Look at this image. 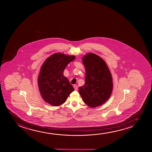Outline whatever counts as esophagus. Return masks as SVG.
Wrapping results in <instances>:
<instances>
[{
	"label": "esophagus",
	"mask_w": 152,
	"mask_h": 152,
	"mask_svg": "<svg viewBox=\"0 0 152 152\" xmlns=\"http://www.w3.org/2000/svg\"><path fill=\"white\" fill-rule=\"evenodd\" d=\"M74 89H75L76 90H78V86H77V85H74Z\"/></svg>",
	"instance_id": "1"
}]
</instances>
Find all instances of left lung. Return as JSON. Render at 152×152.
Returning a JSON list of instances; mask_svg holds the SVG:
<instances>
[{"mask_svg": "<svg viewBox=\"0 0 152 152\" xmlns=\"http://www.w3.org/2000/svg\"><path fill=\"white\" fill-rule=\"evenodd\" d=\"M86 69L85 83L79 93L83 102L92 108L100 106L110 98L113 88V78L105 61L93 53L82 58Z\"/></svg>", "mask_w": 152, "mask_h": 152, "instance_id": "obj_1", "label": "left lung"}]
</instances>
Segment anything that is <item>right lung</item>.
<instances>
[{
    "label": "right lung",
    "mask_w": 152,
    "mask_h": 152,
    "mask_svg": "<svg viewBox=\"0 0 152 152\" xmlns=\"http://www.w3.org/2000/svg\"><path fill=\"white\" fill-rule=\"evenodd\" d=\"M75 56L56 53L49 56L42 65L38 77L40 94L45 102L52 106L63 104L74 91L63 72Z\"/></svg>",
    "instance_id": "add662e5"
}]
</instances>
